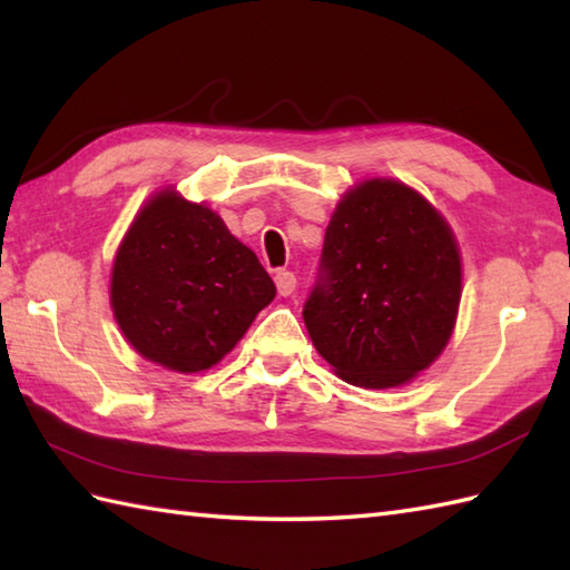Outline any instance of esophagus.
Masks as SVG:
<instances>
[{
	"label": "esophagus",
	"mask_w": 570,
	"mask_h": 570,
	"mask_svg": "<svg viewBox=\"0 0 570 570\" xmlns=\"http://www.w3.org/2000/svg\"><path fill=\"white\" fill-rule=\"evenodd\" d=\"M274 282H276V292L282 294V296H292V294H294V288H296V276H294V272H286V269L276 272Z\"/></svg>",
	"instance_id": "esophagus-1"
}]
</instances>
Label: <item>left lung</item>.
<instances>
[{
  "mask_svg": "<svg viewBox=\"0 0 570 570\" xmlns=\"http://www.w3.org/2000/svg\"><path fill=\"white\" fill-rule=\"evenodd\" d=\"M458 304L460 254L443 217L399 180L350 190L304 304L323 360L355 386L404 384L441 355Z\"/></svg>",
  "mask_w": 570,
  "mask_h": 570,
  "instance_id": "obj_1",
  "label": "left lung"
}]
</instances>
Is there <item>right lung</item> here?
Segmentation results:
<instances>
[{
  "mask_svg": "<svg viewBox=\"0 0 570 570\" xmlns=\"http://www.w3.org/2000/svg\"><path fill=\"white\" fill-rule=\"evenodd\" d=\"M257 254L205 205L164 190L119 245L112 308L139 355L174 372L217 365L272 304Z\"/></svg>",
  "mask_w": 570,
  "mask_h": 570,
  "instance_id": "right-lung-1",
  "label": "right lung"
}]
</instances>
